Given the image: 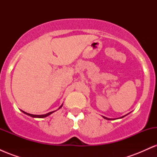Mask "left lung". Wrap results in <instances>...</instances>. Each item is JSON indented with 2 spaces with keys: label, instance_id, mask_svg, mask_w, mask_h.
<instances>
[{
  "label": "left lung",
  "instance_id": "1",
  "mask_svg": "<svg viewBox=\"0 0 157 157\" xmlns=\"http://www.w3.org/2000/svg\"><path fill=\"white\" fill-rule=\"evenodd\" d=\"M124 117H125V116H124ZM104 117V118H105V119H106V120H110V119H109V118H106V117ZM122 117H121V118H122Z\"/></svg>",
  "mask_w": 157,
  "mask_h": 157
}]
</instances>
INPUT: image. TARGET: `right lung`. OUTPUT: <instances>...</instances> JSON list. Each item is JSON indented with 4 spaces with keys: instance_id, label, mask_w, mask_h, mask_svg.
<instances>
[{
    "instance_id": "obj_1",
    "label": "right lung",
    "mask_w": 157,
    "mask_h": 157,
    "mask_svg": "<svg viewBox=\"0 0 157 157\" xmlns=\"http://www.w3.org/2000/svg\"><path fill=\"white\" fill-rule=\"evenodd\" d=\"M62 105L60 106V108H59V109H60L61 107H62ZM55 111H51V112H49V113H46V114H42V115H35V114H31V113H26V112H24V111H23V113H26V114H28L29 116H31V117H38V118H44V117H48V115H50V114H52V113H54L55 112Z\"/></svg>"
}]
</instances>
